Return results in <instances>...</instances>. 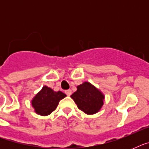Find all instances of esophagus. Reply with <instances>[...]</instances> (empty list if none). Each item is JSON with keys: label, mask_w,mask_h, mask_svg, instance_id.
I'll return each instance as SVG.
<instances>
[{"label": "esophagus", "mask_w": 149, "mask_h": 149, "mask_svg": "<svg viewBox=\"0 0 149 149\" xmlns=\"http://www.w3.org/2000/svg\"><path fill=\"white\" fill-rule=\"evenodd\" d=\"M65 94H66V95H67V96H70V95H71V94H72V91H70V90H67V91H65Z\"/></svg>", "instance_id": "esophagus-1"}]
</instances>
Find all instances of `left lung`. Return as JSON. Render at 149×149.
<instances>
[{"mask_svg":"<svg viewBox=\"0 0 149 149\" xmlns=\"http://www.w3.org/2000/svg\"><path fill=\"white\" fill-rule=\"evenodd\" d=\"M78 108L86 114L97 113L104 104V95L89 82L77 86V91L71 95Z\"/></svg>","mask_w":149,"mask_h":149,"instance_id":"1","label":"left lung"}]
</instances>
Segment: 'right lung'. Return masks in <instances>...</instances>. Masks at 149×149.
<instances>
[{
  "instance_id": "add662e5",
  "label": "right lung",
  "mask_w": 149,
  "mask_h": 149,
  "mask_svg": "<svg viewBox=\"0 0 149 149\" xmlns=\"http://www.w3.org/2000/svg\"><path fill=\"white\" fill-rule=\"evenodd\" d=\"M66 95L61 91L55 92L53 90L44 86L31 100V105L36 113L42 116H47L56 110L61 100Z\"/></svg>"
}]
</instances>
